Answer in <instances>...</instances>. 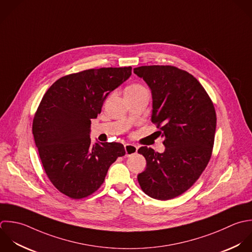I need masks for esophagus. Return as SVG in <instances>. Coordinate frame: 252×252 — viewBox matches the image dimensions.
Segmentation results:
<instances>
[{
    "mask_svg": "<svg viewBox=\"0 0 252 252\" xmlns=\"http://www.w3.org/2000/svg\"><path fill=\"white\" fill-rule=\"evenodd\" d=\"M138 147L133 145V144H126L125 145V150H126V156H131L137 152Z\"/></svg>",
    "mask_w": 252,
    "mask_h": 252,
    "instance_id": "1",
    "label": "esophagus"
}]
</instances>
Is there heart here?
I'll return each mask as SVG.
<instances>
[{
	"instance_id": "1",
	"label": "heart",
	"mask_w": 252,
	"mask_h": 252,
	"mask_svg": "<svg viewBox=\"0 0 252 252\" xmlns=\"http://www.w3.org/2000/svg\"><path fill=\"white\" fill-rule=\"evenodd\" d=\"M144 87L139 85V84H131L129 86L126 87V93H129V92H135V91H138L140 89H143Z\"/></svg>"
}]
</instances>
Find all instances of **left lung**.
<instances>
[{
  "mask_svg": "<svg viewBox=\"0 0 252 252\" xmlns=\"http://www.w3.org/2000/svg\"><path fill=\"white\" fill-rule=\"evenodd\" d=\"M133 72L152 94V123L160 128L165 151L146 146L138 153L146 169L138 174L142 190L152 198L168 200L187 191L205 170L216 131L214 105L199 81L172 65H143Z\"/></svg>",
  "mask_w": 252,
  "mask_h": 252,
  "instance_id": "obj_1",
  "label": "left lung"
}]
</instances>
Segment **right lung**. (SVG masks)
<instances>
[{"mask_svg": "<svg viewBox=\"0 0 252 252\" xmlns=\"http://www.w3.org/2000/svg\"><path fill=\"white\" fill-rule=\"evenodd\" d=\"M131 75V66L87 69L61 77L47 90L32 133L51 183L64 195L84 198L104 183L110 166L126 154L119 142H91V120L107 96Z\"/></svg>", "mask_w": 252, "mask_h": 252, "instance_id": "obj_1", "label": "right lung"}]
</instances>
